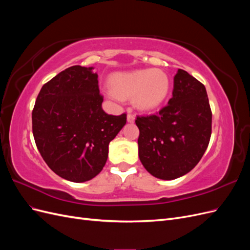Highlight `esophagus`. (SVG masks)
I'll return each instance as SVG.
<instances>
[{"label": "esophagus", "instance_id": "34e87169", "mask_svg": "<svg viewBox=\"0 0 250 250\" xmlns=\"http://www.w3.org/2000/svg\"><path fill=\"white\" fill-rule=\"evenodd\" d=\"M128 111H129V113H128V116H127V122L128 123H133L134 120H135V117H134V115H132V113H130L131 112L130 109Z\"/></svg>", "mask_w": 250, "mask_h": 250}]
</instances>
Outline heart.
<instances>
[{"mask_svg":"<svg viewBox=\"0 0 250 250\" xmlns=\"http://www.w3.org/2000/svg\"><path fill=\"white\" fill-rule=\"evenodd\" d=\"M109 95L117 99L134 97L137 106L143 110H152L167 99L170 79L162 70H134L113 74L110 79Z\"/></svg>","mask_w":250,"mask_h":250,"instance_id":"obj_1","label":"heart"}]
</instances>
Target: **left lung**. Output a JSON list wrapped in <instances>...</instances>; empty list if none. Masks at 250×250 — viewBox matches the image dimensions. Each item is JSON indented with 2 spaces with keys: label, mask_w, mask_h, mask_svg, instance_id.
Listing matches in <instances>:
<instances>
[{
  "label": "left lung",
  "mask_w": 250,
  "mask_h": 250,
  "mask_svg": "<svg viewBox=\"0 0 250 250\" xmlns=\"http://www.w3.org/2000/svg\"><path fill=\"white\" fill-rule=\"evenodd\" d=\"M135 124L140 161L151 175L164 180L184 176L199 163L210 139L206 86L179 69L167 106L156 115L138 117Z\"/></svg>",
  "instance_id": "obj_1"
}]
</instances>
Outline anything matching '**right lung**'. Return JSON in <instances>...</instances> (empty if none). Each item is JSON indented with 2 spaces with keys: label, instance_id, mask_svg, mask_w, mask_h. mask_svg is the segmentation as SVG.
Returning <instances> with one entry per match:
<instances>
[{
  "label": "right lung",
  "instance_id": "right-lung-1",
  "mask_svg": "<svg viewBox=\"0 0 250 250\" xmlns=\"http://www.w3.org/2000/svg\"><path fill=\"white\" fill-rule=\"evenodd\" d=\"M93 66L73 65L44 84L32 111L36 147L49 168L73 183L99 174L126 115H107Z\"/></svg>",
  "mask_w": 250,
  "mask_h": 250
}]
</instances>
